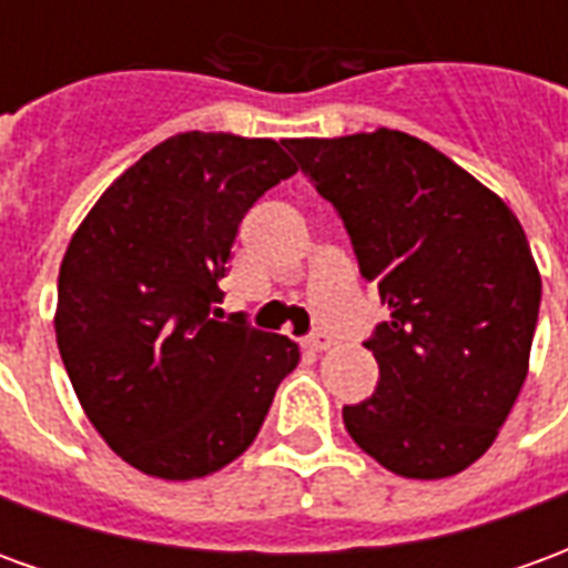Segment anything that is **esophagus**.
I'll use <instances>...</instances> for the list:
<instances>
[{
  "label": "esophagus",
  "mask_w": 568,
  "mask_h": 568,
  "mask_svg": "<svg viewBox=\"0 0 568 568\" xmlns=\"http://www.w3.org/2000/svg\"><path fill=\"white\" fill-rule=\"evenodd\" d=\"M328 344H332V341H328V334H322V332H313L310 337H304V349H310V353H322Z\"/></svg>",
  "instance_id": "34e87169"
}]
</instances>
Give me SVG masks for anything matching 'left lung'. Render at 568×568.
<instances>
[{"instance_id":"8db88e82","label":"left lung","mask_w":568,"mask_h":568,"mask_svg":"<svg viewBox=\"0 0 568 568\" xmlns=\"http://www.w3.org/2000/svg\"><path fill=\"white\" fill-rule=\"evenodd\" d=\"M285 149L389 304L365 341L377 389L344 407L349 438L395 475H459L496 440L529 368L541 276L524 227L475 175L402 130Z\"/></svg>"}]
</instances>
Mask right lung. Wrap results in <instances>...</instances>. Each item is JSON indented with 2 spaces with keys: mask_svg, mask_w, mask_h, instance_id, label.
<instances>
[{
  "mask_svg": "<svg viewBox=\"0 0 568 568\" xmlns=\"http://www.w3.org/2000/svg\"><path fill=\"white\" fill-rule=\"evenodd\" d=\"M295 173L280 142L179 133L118 175L69 240L60 358L93 428L145 475L234 463L295 371V341L219 310L243 215Z\"/></svg>",
  "mask_w": 568,
  "mask_h": 568,
  "instance_id": "right-lung-1",
  "label": "right lung"
}]
</instances>
